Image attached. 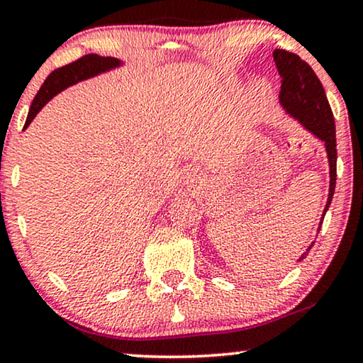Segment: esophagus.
<instances>
[{
    "label": "esophagus",
    "mask_w": 363,
    "mask_h": 363,
    "mask_svg": "<svg viewBox=\"0 0 363 363\" xmlns=\"http://www.w3.org/2000/svg\"><path fill=\"white\" fill-rule=\"evenodd\" d=\"M182 176H184V181H186V184H194L199 179V169L194 164H187L186 167H184Z\"/></svg>",
    "instance_id": "1"
}]
</instances>
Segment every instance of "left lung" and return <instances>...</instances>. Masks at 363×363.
<instances>
[{
    "label": "left lung",
    "mask_w": 363,
    "mask_h": 363,
    "mask_svg": "<svg viewBox=\"0 0 363 363\" xmlns=\"http://www.w3.org/2000/svg\"><path fill=\"white\" fill-rule=\"evenodd\" d=\"M274 64L281 77V90H279V104L284 108L286 113L293 116L303 125L304 130L313 133L324 143L325 152H328L329 161V196L325 203L323 217H320L319 228L323 225L324 216L333 202L335 191V177H337V145H335V123L334 115L330 110V105L325 96L323 84L314 74V70L309 67L308 62H304L299 55L283 49H274L273 52ZM314 243H311L308 250L301 255L298 262L306 258L309 250Z\"/></svg>",
    "instance_id": "1"
}]
</instances>
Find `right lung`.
<instances>
[{
	"label": "right lung",
	"instance_id": "obj_1",
	"mask_svg": "<svg viewBox=\"0 0 363 363\" xmlns=\"http://www.w3.org/2000/svg\"><path fill=\"white\" fill-rule=\"evenodd\" d=\"M121 65H123V62H121L120 59L101 57V55L96 54H86L79 60H75V62L54 70V72L45 79L43 86H40L38 91V95L34 96L33 104H30L26 123H24V130H26L30 125V121L35 118V115L44 108V105L48 104L49 100H52V96L57 95L59 91L65 90L70 85L79 84L82 80L91 79L95 77V75L105 74L108 72V70L121 67Z\"/></svg>",
	"mask_w": 363,
	"mask_h": 363
}]
</instances>
